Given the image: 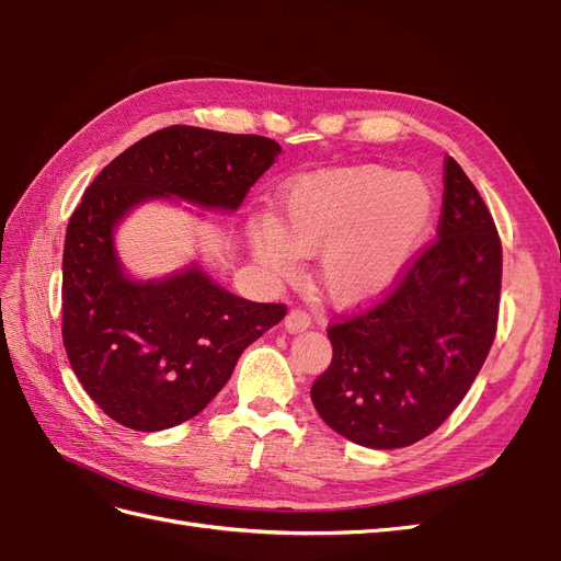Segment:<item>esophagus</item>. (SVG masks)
<instances>
[{
    "mask_svg": "<svg viewBox=\"0 0 561 561\" xmlns=\"http://www.w3.org/2000/svg\"><path fill=\"white\" fill-rule=\"evenodd\" d=\"M307 328H311V316L301 309H293L290 313L285 316V330L290 334L304 332Z\"/></svg>",
    "mask_w": 561,
    "mask_h": 561,
    "instance_id": "34e87169",
    "label": "esophagus"
}]
</instances>
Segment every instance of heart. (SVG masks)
<instances>
[{"mask_svg":"<svg viewBox=\"0 0 561 561\" xmlns=\"http://www.w3.org/2000/svg\"><path fill=\"white\" fill-rule=\"evenodd\" d=\"M435 213L431 186L386 165L307 173L283 190L274 219H250L252 260L287 278L299 254H316V283L336 307L381 299L400 283L428 239Z\"/></svg>","mask_w":561,"mask_h":561,"instance_id":"1","label":"heart"}]
</instances>
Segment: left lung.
Listing matches in <instances>:
<instances>
[{"label": "left lung", "mask_w": 561, "mask_h": 561, "mask_svg": "<svg viewBox=\"0 0 561 561\" xmlns=\"http://www.w3.org/2000/svg\"><path fill=\"white\" fill-rule=\"evenodd\" d=\"M503 252L482 196L445 161L437 241L375 309L328 330L320 419L369 449L410 447L461 402L494 344Z\"/></svg>", "instance_id": "1"}]
</instances>
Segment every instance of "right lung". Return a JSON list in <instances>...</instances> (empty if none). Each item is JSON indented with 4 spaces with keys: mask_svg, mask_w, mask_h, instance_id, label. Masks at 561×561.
I'll list each match as a JSON object with an SVG mask.
<instances>
[{
    "mask_svg": "<svg viewBox=\"0 0 561 561\" xmlns=\"http://www.w3.org/2000/svg\"><path fill=\"white\" fill-rule=\"evenodd\" d=\"M278 154L262 135L168 126L89 184L65 233L62 344L83 390L122 426L154 433L206 410L285 307L231 295L198 262L133 278L118 227L151 201L236 213Z\"/></svg>",
    "mask_w": 561,
    "mask_h": 561,
    "instance_id": "right-lung-1",
    "label": "right lung"
}]
</instances>
